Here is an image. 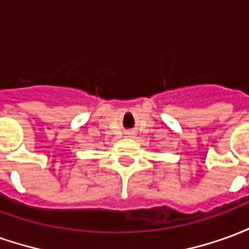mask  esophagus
Masks as SVG:
<instances>
[{"label":"esophagus","mask_w":249,"mask_h":249,"mask_svg":"<svg viewBox=\"0 0 249 249\" xmlns=\"http://www.w3.org/2000/svg\"><path fill=\"white\" fill-rule=\"evenodd\" d=\"M126 135H128V136H132V135H133V133H130V132H128V133H126Z\"/></svg>","instance_id":"1"}]
</instances>
